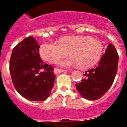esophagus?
Masks as SVG:
<instances>
[{"label":"esophagus","mask_w":127,"mask_h":127,"mask_svg":"<svg viewBox=\"0 0 127 127\" xmlns=\"http://www.w3.org/2000/svg\"><path fill=\"white\" fill-rule=\"evenodd\" d=\"M66 70H63V69H57V68H55L54 69V73L55 74H59V73H63V72H66Z\"/></svg>","instance_id":"34e87169"}]
</instances>
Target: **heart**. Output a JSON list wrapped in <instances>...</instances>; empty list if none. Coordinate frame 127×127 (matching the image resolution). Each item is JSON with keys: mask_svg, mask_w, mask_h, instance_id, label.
I'll return each instance as SVG.
<instances>
[{"mask_svg": "<svg viewBox=\"0 0 127 127\" xmlns=\"http://www.w3.org/2000/svg\"><path fill=\"white\" fill-rule=\"evenodd\" d=\"M103 52V44L88 35L64 37L58 43L47 42L40 47L41 57L47 62L56 63L68 53L70 58L60 62L59 65L64 67L80 66L84 69L96 64L101 59Z\"/></svg>", "mask_w": 127, "mask_h": 127, "instance_id": "heart-1", "label": "heart"}]
</instances>
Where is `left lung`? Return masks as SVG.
Wrapping results in <instances>:
<instances>
[{
  "label": "left lung",
  "mask_w": 127,
  "mask_h": 127,
  "mask_svg": "<svg viewBox=\"0 0 127 127\" xmlns=\"http://www.w3.org/2000/svg\"><path fill=\"white\" fill-rule=\"evenodd\" d=\"M118 63L117 50L113 44H110L98 65L85 72L81 82L76 84L77 91L82 97L89 100L101 98L114 81Z\"/></svg>",
  "instance_id": "obj_1"
}]
</instances>
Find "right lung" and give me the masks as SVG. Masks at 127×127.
Returning <instances> with one entry per match:
<instances>
[{
  "instance_id": "1",
  "label": "right lung",
  "mask_w": 127,
  "mask_h": 127,
  "mask_svg": "<svg viewBox=\"0 0 127 127\" xmlns=\"http://www.w3.org/2000/svg\"><path fill=\"white\" fill-rule=\"evenodd\" d=\"M40 46L34 37H26L13 49L10 60L12 81L17 92L29 101L48 98L56 76L54 68L43 63Z\"/></svg>"
}]
</instances>
